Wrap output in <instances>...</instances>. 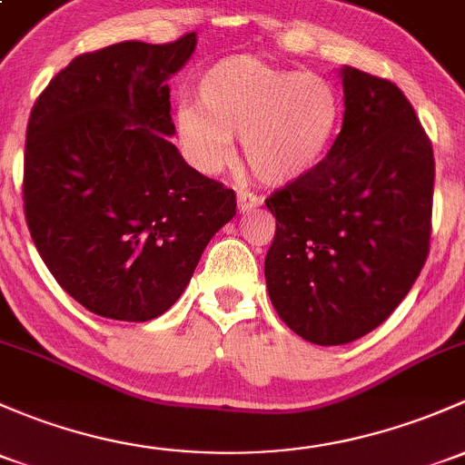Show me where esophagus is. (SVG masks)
<instances>
[{
	"label": "esophagus",
	"instance_id": "obj_1",
	"mask_svg": "<svg viewBox=\"0 0 465 465\" xmlns=\"http://www.w3.org/2000/svg\"><path fill=\"white\" fill-rule=\"evenodd\" d=\"M258 204H261V198H258V195L249 192H238V209H241L242 213L249 212V209L258 207Z\"/></svg>",
	"mask_w": 465,
	"mask_h": 465
}]
</instances>
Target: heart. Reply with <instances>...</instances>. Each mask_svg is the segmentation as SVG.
<instances>
[{
  "mask_svg": "<svg viewBox=\"0 0 465 465\" xmlns=\"http://www.w3.org/2000/svg\"><path fill=\"white\" fill-rule=\"evenodd\" d=\"M341 97L316 73L278 68L253 55L213 62L195 80V106L180 104L178 135L203 171H218L241 135V155L267 187L310 175L341 126Z\"/></svg>",
  "mask_w": 465,
  "mask_h": 465,
  "instance_id": "heart-1",
  "label": "heart"
}]
</instances>
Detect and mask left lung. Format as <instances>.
<instances>
[{
    "instance_id": "8db88e82",
    "label": "left lung",
    "mask_w": 465,
    "mask_h": 465,
    "mask_svg": "<svg viewBox=\"0 0 465 465\" xmlns=\"http://www.w3.org/2000/svg\"><path fill=\"white\" fill-rule=\"evenodd\" d=\"M345 114L325 160L265 200L273 310L301 339L343 345L388 319L432 232V143L394 82L343 66Z\"/></svg>"
}]
</instances>
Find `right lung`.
<instances>
[{"mask_svg":"<svg viewBox=\"0 0 465 465\" xmlns=\"http://www.w3.org/2000/svg\"><path fill=\"white\" fill-rule=\"evenodd\" d=\"M193 51L187 33L77 55L28 117V232L62 290L104 319L164 314L213 233L236 216V193L169 143L167 80Z\"/></svg>","mask_w":465,"mask_h":465,"instance_id":"1","label":"right lung"}]
</instances>
